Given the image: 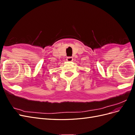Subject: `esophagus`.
<instances>
[{
	"mask_svg": "<svg viewBox=\"0 0 135 135\" xmlns=\"http://www.w3.org/2000/svg\"><path fill=\"white\" fill-rule=\"evenodd\" d=\"M73 60V57H67L66 59V61H69V62H71V61H72Z\"/></svg>",
	"mask_w": 135,
	"mask_h": 135,
	"instance_id": "34e87169",
	"label": "esophagus"
}]
</instances>
